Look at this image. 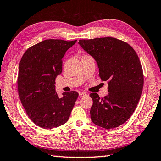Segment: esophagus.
<instances>
[{
	"label": "esophagus",
	"mask_w": 161,
	"mask_h": 161,
	"mask_svg": "<svg viewBox=\"0 0 161 161\" xmlns=\"http://www.w3.org/2000/svg\"><path fill=\"white\" fill-rule=\"evenodd\" d=\"M86 94V92H79V96L80 97H84V96H85Z\"/></svg>",
	"instance_id": "34e87169"
}]
</instances>
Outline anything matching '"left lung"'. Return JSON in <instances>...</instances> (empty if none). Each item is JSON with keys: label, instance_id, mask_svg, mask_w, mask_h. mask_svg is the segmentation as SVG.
I'll list each match as a JSON object with an SVG mask.
<instances>
[{"label": "left lung", "instance_id": "left-lung-1", "mask_svg": "<svg viewBox=\"0 0 161 161\" xmlns=\"http://www.w3.org/2000/svg\"><path fill=\"white\" fill-rule=\"evenodd\" d=\"M79 44L97 62L101 80H108V95L90 94L91 121L105 129L118 127L132 115L142 94L144 76L137 53L114 37L80 40Z\"/></svg>", "mask_w": 161, "mask_h": 161}]
</instances>
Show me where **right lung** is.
I'll list each match as a JSON object with an SVG mask.
<instances>
[{
  "instance_id": "obj_1",
  "label": "right lung",
  "mask_w": 161,
  "mask_h": 161,
  "mask_svg": "<svg viewBox=\"0 0 161 161\" xmlns=\"http://www.w3.org/2000/svg\"><path fill=\"white\" fill-rule=\"evenodd\" d=\"M76 40H46L24 53L19 63L17 85L21 103L34 124L44 129L64 124L79 97L64 92L60 98L55 80L62 71V58Z\"/></svg>"
}]
</instances>
